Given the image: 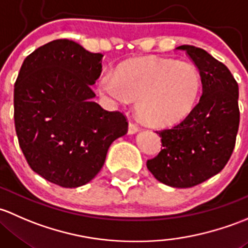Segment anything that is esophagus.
<instances>
[{"label": "esophagus", "instance_id": "1", "mask_svg": "<svg viewBox=\"0 0 248 248\" xmlns=\"http://www.w3.org/2000/svg\"><path fill=\"white\" fill-rule=\"evenodd\" d=\"M139 125H137L136 123H134V122H130L129 123V129H127V132H129L130 135L132 134H136L137 131H139Z\"/></svg>", "mask_w": 248, "mask_h": 248}]
</instances>
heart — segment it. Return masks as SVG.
<instances>
[{
  "label": "heart",
  "mask_w": 248,
  "mask_h": 248,
  "mask_svg": "<svg viewBox=\"0 0 248 248\" xmlns=\"http://www.w3.org/2000/svg\"><path fill=\"white\" fill-rule=\"evenodd\" d=\"M99 89L121 103L137 100L136 112L144 123L168 126L193 109L201 75L191 63L148 57L124 63L114 76H104Z\"/></svg>",
  "instance_id": "b5f03b06"
}]
</instances>
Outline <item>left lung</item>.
Returning a JSON list of instances; mask_svg holds the SVG:
<instances>
[{"label":"left lung","instance_id":"obj_1","mask_svg":"<svg viewBox=\"0 0 248 248\" xmlns=\"http://www.w3.org/2000/svg\"><path fill=\"white\" fill-rule=\"evenodd\" d=\"M200 70L203 93L187 117L156 131L162 149L147 161L157 180L172 187H192L221 172L231 159L239 130V86L229 69L192 45H181Z\"/></svg>","mask_w":248,"mask_h":248}]
</instances>
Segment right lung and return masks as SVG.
<instances>
[{
  "instance_id": "add662e5",
  "label": "right lung",
  "mask_w": 248,
  "mask_h": 248,
  "mask_svg": "<svg viewBox=\"0 0 248 248\" xmlns=\"http://www.w3.org/2000/svg\"><path fill=\"white\" fill-rule=\"evenodd\" d=\"M101 53L57 39L25 58L14 86L19 145L35 173L62 187L89 183L114 140L127 132L123 113L94 103Z\"/></svg>"
}]
</instances>
